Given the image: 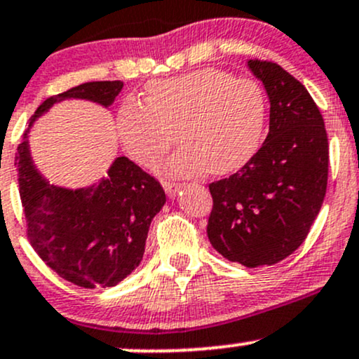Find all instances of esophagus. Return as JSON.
Here are the masks:
<instances>
[{
  "label": "esophagus",
  "instance_id": "1",
  "mask_svg": "<svg viewBox=\"0 0 359 359\" xmlns=\"http://www.w3.org/2000/svg\"><path fill=\"white\" fill-rule=\"evenodd\" d=\"M161 186H163L165 192H167V194L170 196V198H173V196H175L177 192L180 191V189H184V184L170 182V180H163V182H161Z\"/></svg>",
  "mask_w": 359,
  "mask_h": 359
}]
</instances>
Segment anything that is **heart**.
Returning a JSON list of instances; mask_svg holds the SVG:
<instances>
[{
  "label": "heart",
  "instance_id": "b5f03b06",
  "mask_svg": "<svg viewBox=\"0 0 359 359\" xmlns=\"http://www.w3.org/2000/svg\"><path fill=\"white\" fill-rule=\"evenodd\" d=\"M267 121L262 86L204 68L147 86V105L126 100L117 110V133L141 167H153L177 137L179 149L167 160L173 175L238 170L255 155Z\"/></svg>",
  "mask_w": 359,
  "mask_h": 359
}]
</instances>
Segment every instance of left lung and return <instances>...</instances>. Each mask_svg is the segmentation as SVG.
Here are the masks:
<instances>
[{"instance_id": "obj_1", "label": "left lung", "mask_w": 359, "mask_h": 359, "mask_svg": "<svg viewBox=\"0 0 359 359\" xmlns=\"http://www.w3.org/2000/svg\"><path fill=\"white\" fill-rule=\"evenodd\" d=\"M247 66L269 97V133L237 173L210 184L208 238L228 261L259 267L286 259L309 235L325 198L329 141L297 78L276 62Z\"/></svg>"}]
</instances>
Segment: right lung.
Returning a JSON list of instances; mask_svg holds the SVG:
<instances>
[{
	"instance_id": "right-lung-1",
	"label": "right lung",
	"mask_w": 359,
	"mask_h": 359,
	"mask_svg": "<svg viewBox=\"0 0 359 359\" xmlns=\"http://www.w3.org/2000/svg\"><path fill=\"white\" fill-rule=\"evenodd\" d=\"M122 86V81H90L49 97L35 110L15 156L34 250L57 276L81 288L116 286L140 266L149 224L167 201L165 191L126 156H117L107 175L92 186H54L35 167L27 135L62 100H88L109 109Z\"/></svg>"
}]
</instances>
